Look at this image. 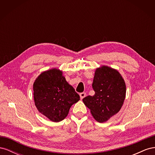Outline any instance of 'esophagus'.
Listing matches in <instances>:
<instances>
[{
	"instance_id": "obj_1",
	"label": "esophagus",
	"mask_w": 155,
	"mask_h": 155,
	"mask_svg": "<svg viewBox=\"0 0 155 155\" xmlns=\"http://www.w3.org/2000/svg\"><path fill=\"white\" fill-rule=\"evenodd\" d=\"M79 96H80V98H81V99L82 100V99H83L84 97H85V96H86V93H85V92H81V93L79 94Z\"/></svg>"
}]
</instances>
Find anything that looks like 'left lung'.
<instances>
[{
    "instance_id": "1",
    "label": "left lung",
    "mask_w": 155,
    "mask_h": 155,
    "mask_svg": "<svg viewBox=\"0 0 155 155\" xmlns=\"http://www.w3.org/2000/svg\"><path fill=\"white\" fill-rule=\"evenodd\" d=\"M92 88L95 94L84 97L83 101L97 122H105L118 113L124 104L125 81L118 70L103 65L95 70Z\"/></svg>"
}]
</instances>
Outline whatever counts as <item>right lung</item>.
Returning a JSON list of instances; mask_svg holds the SVG:
<instances>
[{
  "label": "right lung",
  "mask_w": 155,
  "mask_h": 155,
  "mask_svg": "<svg viewBox=\"0 0 155 155\" xmlns=\"http://www.w3.org/2000/svg\"><path fill=\"white\" fill-rule=\"evenodd\" d=\"M34 100L37 110L54 122L63 120L71 106L80 97L66 81L63 71L51 68L42 72L34 85Z\"/></svg>",
  "instance_id": "add662e5"
}]
</instances>
